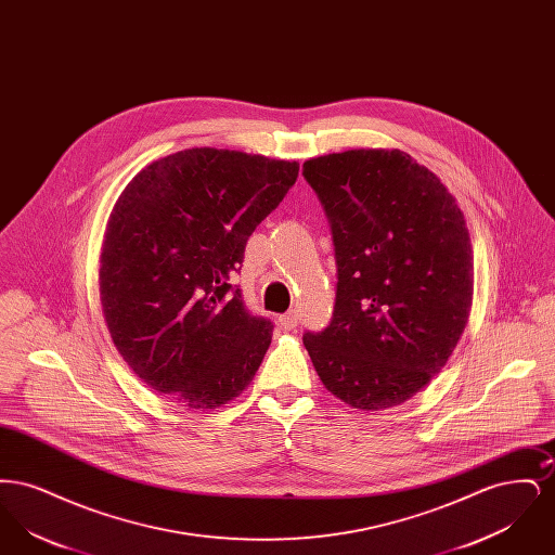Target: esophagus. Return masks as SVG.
I'll return each mask as SVG.
<instances>
[{"label":"esophagus","mask_w":555,"mask_h":555,"mask_svg":"<svg viewBox=\"0 0 555 555\" xmlns=\"http://www.w3.org/2000/svg\"><path fill=\"white\" fill-rule=\"evenodd\" d=\"M279 324H281V328H283V331H293V328L297 326V314H295V312H289V314L279 317Z\"/></svg>","instance_id":"34e87169"}]
</instances>
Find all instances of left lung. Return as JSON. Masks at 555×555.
<instances>
[{
	"label": "left lung",
	"mask_w": 555,
	"mask_h": 555,
	"mask_svg": "<svg viewBox=\"0 0 555 555\" xmlns=\"http://www.w3.org/2000/svg\"><path fill=\"white\" fill-rule=\"evenodd\" d=\"M337 260L331 324L304 345L326 391L378 412L423 391L448 364L473 308L475 256L464 211L401 150L304 162Z\"/></svg>",
	"instance_id": "left-lung-1"
}]
</instances>
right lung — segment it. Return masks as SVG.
Segmentation results:
<instances>
[{"instance_id": "right-lung-1", "label": "right lung", "mask_w": 555, "mask_h": 555, "mask_svg": "<svg viewBox=\"0 0 555 555\" xmlns=\"http://www.w3.org/2000/svg\"><path fill=\"white\" fill-rule=\"evenodd\" d=\"M299 164L193 147L141 168L107 220L100 299L112 344L159 396L214 410L254 380L272 324L231 279Z\"/></svg>"}]
</instances>
